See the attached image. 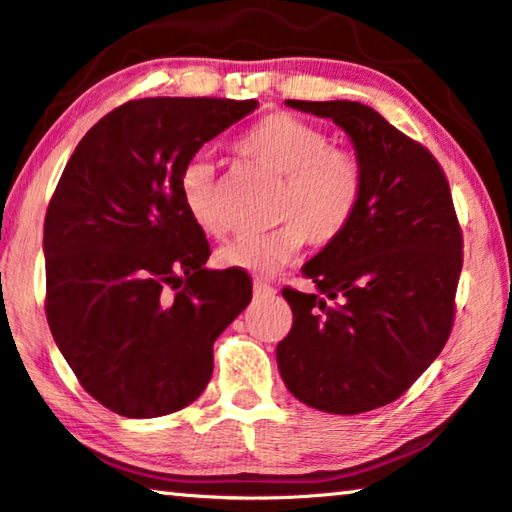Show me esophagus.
<instances>
[{"mask_svg": "<svg viewBox=\"0 0 512 512\" xmlns=\"http://www.w3.org/2000/svg\"><path fill=\"white\" fill-rule=\"evenodd\" d=\"M253 293H255L257 300H268V298L275 296V289L271 287V284H266V282H255L253 284Z\"/></svg>", "mask_w": 512, "mask_h": 512, "instance_id": "esophagus-1", "label": "esophagus"}]
</instances>
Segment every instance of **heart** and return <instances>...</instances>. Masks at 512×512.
Returning <instances> with one entry per match:
<instances>
[{"label":"heart","instance_id":"b5f03b06","mask_svg":"<svg viewBox=\"0 0 512 512\" xmlns=\"http://www.w3.org/2000/svg\"><path fill=\"white\" fill-rule=\"evenodd\" d=\"M235 151L273 178L282 180L275 219L284 221L266 235L235 239L216 253L225 268L273 275L307 244H334L357 214L366 173L357 155L329 146L318 126L289 112H271L239 137ZM180 196L203 232L221 237L225 225L214 203V169L189 162L180 176Z\"/></svg>","mask_w":512,"mask_h":512}]
</instances>
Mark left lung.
<instances>
[{"mask_svg":"<svg viewBox=\"0 0 512 512\" xmlns=\"http://www.w3.org/2000/svg\"><path fill=\"white\" fill-rule=\"evenodd\" d=\"M287 106L350 137L366 187L348 230L302 266L316 293L284 289L293 325L277 368L311 409L357 415L397 400L454 323L463 237L436 158L359 101Z\"/></svg>","mask_w":512,"mask_h":512,"instance_id":"8db88e82","label":"left lung"}]
</instances>
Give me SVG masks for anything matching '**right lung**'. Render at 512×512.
<instances>
[{"label":"right lung","mask_w":512,"mask_h":512,"mask_svg":"<svg viewBox=\"0 0 512 512\" xmlns=\"http://www.w3.org/2000/svg\"><path fill=\"white\" fill-rule=\"evenodd\" d=\"M259 103L153 97L99 119L45 219L47 323L81 386L124 418L185 409L212 377V345L248 307L244 271L205 268L210 244L180 196L205 142Z\"/></svg>","instance_id":"obj_1"}]
</instances>
